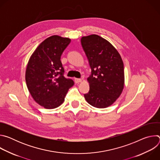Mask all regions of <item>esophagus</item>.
Here are the masks:
<instances>
[{
  "instance_id": "34e87169",
  "label": "esophagus",
  "mask_w": 160,
  "mask_h": 160,
  "mask_svg": "<svg viewBox=\"0 0 160 160\" xmlns=\"http://www.w3.org/2000/svg\"><path fill=\"white\" fill-rule=\"evenodd\" d=\"M82 79H80V78H75V83H80V82H82Z\"/></svg>"
}]
</instances>
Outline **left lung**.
Wrapping results in <instances>:
<instances>
[{"instance_id":"left-lung-1","label":"left lung","mask_w":160,"mask_h":160,"mask_svg":"<svg viewBox=\"0 0 160 160\" xmlns=\"http://www.w3.org/2000/svg\"><path fill=\"white\" fill-rule=\"evenodd\" d=\"M81 43L92 70L87 78L90 90L84 94L85 99L95 108H106L116 101L123 90L122 59L109 42L98 35L82 37Z\"/></svg>"}]
</instances>
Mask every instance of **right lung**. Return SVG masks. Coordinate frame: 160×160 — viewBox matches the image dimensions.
I'll list each match as a JSON object with an SVG mask.
<instances>
[{
  "mask_svg": "<svg viewBox=\"0 0 160 160\" xmlns=\"http://www.w3.org/2000/svg\"><path fill=\"white\" fill-rule=\"evenodd\" d=\"M71 39L52 35L44 40L35 50L27 64L25 80L29 92L39 105L54 109L64 101L74 82L64 77L61 56Z\"/></svg>",
  "mask_w": 160,
  "mask_h": 160,
  "instance_id": "1",
  "label": "right lung"
}]
</instances>
